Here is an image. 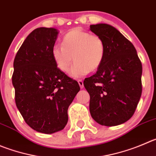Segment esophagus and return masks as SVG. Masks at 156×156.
<instances>
[{
	"label": "esophagus",
	"mask_w": 156,
	"mask_h": 156,
	"mask_svg": "<svg viewBox=\"0 0 156 156\" xmlns=\"http://www.w3.org/2000/svg\"><path fill=\"white\" fill-rule=\"evenodd\" d=\"M78 85H79L80 88H84V83H83V81H81V80H78Z\"/></svg>",
	"instance_id": "34e87169"
}]
</instances>
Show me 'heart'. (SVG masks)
<instances>
[{
    "mask_svg": "<svg viewBox=\"0 0 156 156\" xmlns=\"http://www.w3.org/2000/svg\"><path fill=\"white\" fill-rule=\"evenodd\" d=\"M62 45V47L58 45L52 47V58L61 71L68 72L74 58L75 63L70 71V75L74 78L96 71L102 64L105 55L103 39L78 27L71 29L64 36Z\"/></svg>",
    "mask_w": 156,
    "mask_h": 156,
    "instance_id": "obj_1",
    "label": "heart"
}]
</instances>
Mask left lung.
Wrapping results in <instances>:
<instances>
[{"label": "left lung", "instance_id": "8db88e82", "mask_svg": "<svg viewBox=\"0 0 156 156\" xmlns=\"http://www.w3.org/2000/svg\"><path fill=\"white\" fill-rule=\"evenodd\" d=\"M103 39L105 55L84 86L90 94L92 119L105 126H115L132 118L142 94V66L134 45L115 27L107 24L90 25Z\"/></svg>", "mask_w": 156, "mask_h": 156}]
</instances>
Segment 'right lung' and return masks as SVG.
Segmentation results:
<instances>
[{"label":"right lung","instance_id":"add662e5","mask_svg":"<svg viewBox=\"0 0 156 156\" xmlns=\"http://www.w3.org/2000/svg\"><path fill=\"white\" fill-rule=\"evenodd\" d=\"M58 30L38 27L26 37L14 61L15 102L25 122L41 133L62 130L78 83L57 68L51 56Z\"/></svg>","mask_w":156,"mask_h":156}]
</instances>
